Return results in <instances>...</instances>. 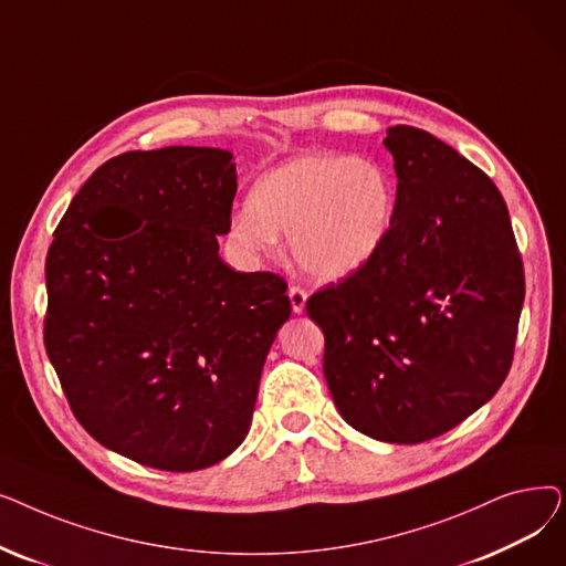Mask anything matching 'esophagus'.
Returning a JSON list of instances; mask_svg holds the SVG:
<instances>
[{
	"label": "esophagus",
	"mask_w": 566,
	"mask_h": 566,
	"mask_svg": "<svg viewBox=\"0 0 566 566\" xmlns=\"http://www.w3.org/2000/svg\"><path fill=\"white\" fill-rule=\"evenodd\" d=\"M289 301H291V310L295 314H301L305 310V303H307V291L298 284H291L289 286Z\"/></svg>",
	"instance_id": "1"
}]
</instances>
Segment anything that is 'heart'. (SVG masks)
I'll use <instances>...</instances> for the list:
<instances>
[{
    "label": "heart",
    "mask_w": 566,
    "mask_h": 566,
    "mask_svg": "<svg viewBox=\"0 0 566 566\" xmlns=\"http://www.w3.org/2000/svg\"><path fill=\"white\" fill-rule=\"evenodd\" d=\"M397 190L378 163L307 154L265 171L231 218V238L250 252H273L277 231L307 273L342 280L365 268L388 241Z\"/></svg>",
    "instance_id": "heart-1"
}]
</instances>
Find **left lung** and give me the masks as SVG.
Here are the masks:
<instances>
[{"label":"left lung","instance_id":"left-lung-1","mask_svg":"<svg viewBox=\"0 0 566 566\" xmlns=\"http://www.w3.org/2000/svg\"><path fill=\"white\" fill-rule=\"evenodd\" d=\"M397 213L382 250L323 286L307 314L342 418L376 440L424 442L461 424L504 382L525 298L507 203L450 144L412 126L382 139Z\"/></svg>","mask_w":566,"mask_h":566}]
</instances>
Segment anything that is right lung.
Returning a JSON list of instances; mask_svg holds the SVG:
<instances>
[{
	"label": "right lung",
	"mask_w": 566,
	"mask_h": 566,
	"mask_svg": "<svg viewBox=\"0 0 566 566\" xmlns=\"http://www.w3.org/2000/svg\"><path fill=\"white\" fill-rule=\"evenodd\" d=\"M167 146L103 163L45 256L43 342L77 422L142 465L190 472L248 436L259 378L291 316L284 277L220 259L235 167Z\"/></svg>",
	"instance_id": "obj_1"
}]
</instances>
